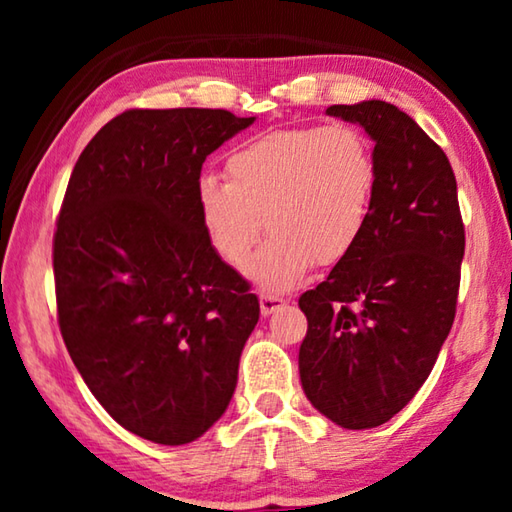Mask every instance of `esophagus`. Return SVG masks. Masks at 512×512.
Instances as JSON below:
<instances>
[{"instance_id": "esophagus-1", "label": "esophagus", "mask_w": 512, "mask_h": 512, "mask_svg": "<svg viewBox=\"0 0 512 512\" xmlns=\"http://www.w3.org/2000/svg\"><path fill=\"white\" fill-rule=\"evenodd\" d=\"M282 307H284V300L280 296H273V293H259V309H262V316H271L273 311Z\"/></svg>"}]
</instances>
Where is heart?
<instances>
[{"label": "heart", "mask_w": 512, "mask_h": 512, "mask_svg": "<svg viewBox=\"0 0 512 512\" xmlns=\"http://www.w3.org/2000/svg\"><path fill=\"white\" fill-rule=\"evenodd\" d=\"M223 180L205 173L196 203L225 264L244 266L264 228L271 239L248 266L268 291H287L316 266L348 259L366 235L379 169L372 144L352 126L289 128L239 144Z\"/></svg>", "instance_id": "b5f03b06"}]
</instances>
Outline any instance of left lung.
Returning <instances> with one entry per match:
<instances>
[{"label":"left lung","mask_w":512,"mask_h":512,"mask_svg":"<svg viewBox=\"0 0 512 512\" xmlns=\"http://www.w3.org/2000/svg\"><path fill=\"white\" fill-rule=\"evenodd\" d=\"M375 142L379 185L366 235L298 300L307 400L343 429L400 413L427 381L456 316L465 228L445 151L386 101L329 106Z\"/></svg>","instance_id":"left-lung-1"}]
</instances>
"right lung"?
I'll list each match as a JSON object with an SVG mask.
<instances>
[{"label":"right lung","mask_w":512,"mask_h":512,"mask_svg":"<svg viewBox=\"0 0 512 512\" xmlns=\"http://www.w3.org/2000/svg\"><path fill=\"white\" fill-rule=\"evenodd\" d=\"M255 117L126 110L85 146L54 235L58 325L121 427L158 445L201 438L228 409L259 320L196 203L207 155Z\"/></svg>","instance_id":"add662e5"}]
</instances>
